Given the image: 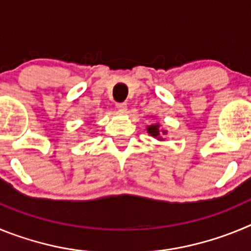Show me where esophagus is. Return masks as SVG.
<instances>
[{"label": "esophagus", "mask_w": 251, "mask_h": 251, "mask_svg": "<svg viewBox=\"0 0 251 251\" xmlns=\"http://www.w3.org/2000/svg\"><path fill=\"white\" fill-rule=\"evenodd\" d=\"M117 108H118L119 112L122 113L127 112V104L126 103H117Z\"/></svg>", "instance_id": "obj_1"}]
</instances>
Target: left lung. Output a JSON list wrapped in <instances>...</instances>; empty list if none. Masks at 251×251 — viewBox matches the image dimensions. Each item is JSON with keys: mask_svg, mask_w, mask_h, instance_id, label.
<instances>
[{"mask_svg": "<svg viewBox=\"0 0 251 251\" xmlns=\"http://www.w3.org/2000/svg\"><path fill=\"white\" fill-rule=\"evenodd\" d=\"M147 132L150 136H152L153 138L158 139V141H165L163 136L167 134V130L161 128V124L159 123H154V124H151V126H147Z\"/></svg>", "mask_w": 251, "mask_h": 251, "instance_id": "8db88e82", "label": "left lung"}]
</instances>
